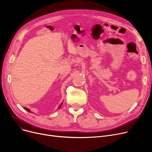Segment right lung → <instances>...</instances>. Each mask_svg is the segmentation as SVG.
Listing matches in <instances>:
<instances>
[{
  "label": "right lung",
  "mask_w": 152,
  "mask_h": 152,
  "mask_svg": "<svg viewBox=\"0 0 152 152\" xmlns=\"http://www.w3.org/2000/svg\"><path fill=\"white\" fill-rule=\"evenodd\" d=\"M61 105H62V103H61ZM61 105H60V107L61 106ZM60 107H59V108H60ZM24 109H25V110H26V111H28V112H30V110H29L28 108H24Z\"/></svg>",
  "instance_id": "add662e5"
}]
</instances>
